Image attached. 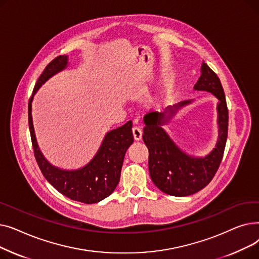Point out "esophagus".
I'll return each mask as SVG.
<instances>
[{
  "label": "esophagus",
  "instance_id": "obj_1",
  "mask_svg": "<svg viewBox=\"0 0 259 259\" xmlns=\"http://www.w3.org/2000/svg\"><path fill=\"white\" fill-rule=\"evenodd\" d=\"M132 133H133V138L135 141H140L142 139V134H143V131L140 127L138 126H134L132 128Z\"/></svg>",
  "mask_w": 259,
  "mask_h": 259
}]
</instances>
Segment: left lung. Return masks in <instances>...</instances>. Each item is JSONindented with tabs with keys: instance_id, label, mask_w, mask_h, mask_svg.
<instances>
[{
	"instance_id": "left-lung-1",
	"label": "left lung",
	"mask_w": 259,
	"mask_h": 259,
	"mask_svg": "<svg viewBox=\"0 0 259 259\" xmlns=\"http://www.w3.org/2000/svg\"><path fill=\"white\" fill-rule=\"evenodd\" d=\"M195 90L213 93L220 100L219 110L220 140L216 148L205 158L190 157L182 152L170 140L161 125L175 113L169 109V115L150 112L145 115L143 140L149 150V172L154 185L169 195L188 196L205 188L220 168L228 138L229 111L221 79L206 64L202 63L201 75L194 86ZM185 102L179 107L188 104Z\"/></svg>"
}]
</instances>
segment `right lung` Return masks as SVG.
Masks as SVG:
<instances>
[{
  "instance_id": "1",
  "label": "right lung",
  "mask_w": 259,
  "mask_h": 259,
  "mask_svg": "<svg viewBox=\"0 0 259 259\" xmlns=\"http://www.w3.org/2000/svg\"><path fill=\"white\" fill-rule=\"evenodd\" d=\"M67 65V57L53 59L39 75L28 103V124L33 153L37 165L45 179L60 193L72 200L84 203H95L110 195L116 188L127 149L133 143L132 121L108 132L94 158L84 168L75 171H65L51 166L40 153L36 144L32 117L31 102L34 93L53 74L61 71Z\"/></svg>"
}]
</instances>
